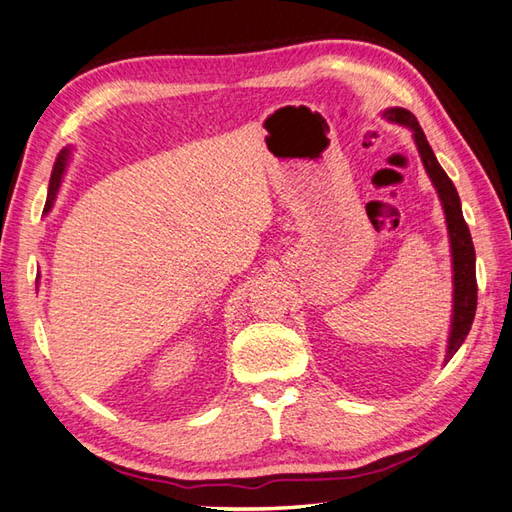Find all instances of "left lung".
Wrapping results in <instances>:
<instances>
[{"label": "left lung", "mask_w": 512, "mask_h": 512, "mask_svg": "<svg viewBox=\"0 0 512 512\" xmlns=\"http://www.w3.org/2000/svg\"><path fill=\"white\" fill-rule=\"evenodd\" d=\"M383 118H387L389 123L411 129L413 143L418 147L424 171H427L433 187H436L438 198L444 209V217H447V231H449V244H451V268H453V317H451L447 356H444V363H449L453 354L460 350L466 334H469L475 319V308H477L475 248H473L471 231L464 222L462 202H460L458 191H455V184L440 167V162L436 154H433L431 145L427 143V136H424L416 116L407 110H402V107H389V110L383 112Z\"/></svg>", "instance_id": "8db88e82"}]
</instances>
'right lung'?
<instances>
[{"mask_svg":"<svg viewBox=\"0 0 512 512\" xmlns=\"http://www.w3.org/2000/svg\"><path fill=\"white\" fill-rule=\"evenodd\" d=\"M68 162H70V149L65 147V149H61L57 162H54V169H52V176H50V187H48L46 209H43L46 213L52 209L54 200H57V193L61 189V182H63V176H65V169H68Z\"/></svg>","mask_w":512,"mask_h":512,"instance_id":"obj_1","label":"right lung"}]
</instances>
